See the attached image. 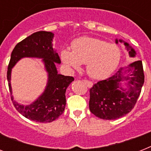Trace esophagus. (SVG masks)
Listing matches in <instances>:
<instances>
[{
    "mask_svg": "<svg viewBox=\"0 0 151 151\" xmlns=\"http://www.w3.org/2000/svg\"><path fill=\"white\" fill-rule=\"evenodd\" d=\"M83 82L85 83V85H87L88 87V88H92V85H93V84H92V82H91V81H87V80H83Z\"/></svg>",
    "mask_w": 151,
    "mask_h": 151,
    "instance_id": "34e87169",
    "label": "esophagus"
}]
</instances>
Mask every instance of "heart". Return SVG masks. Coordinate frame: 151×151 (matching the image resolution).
<instances>
[{"label": "heart", "mask_w": 151, "mask_h": 151, "mask_svg": "<svg viewBox=\"0 0 151 151\" xmlns=\"http://www.w3.org/2000/svg\"><path fill=\"white\" fill-rule=\"evenodd\" d=\"M121 56L119 47L89 37L76 39L72 43V51L66 48L60 52L62 62L67 68L79 70L86 63L88 75L98 80L105 79L114 72Z\"/></svg>", "instance_id": "1"}]
</instances>
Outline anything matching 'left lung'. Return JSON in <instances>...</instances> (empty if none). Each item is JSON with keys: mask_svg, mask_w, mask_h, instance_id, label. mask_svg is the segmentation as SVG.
Listing matches in <instances>:
<instances>
[{"mask_svg": "<svg viewBox=\"0 0 151 151\" xmlns=\"http://www.w3.org/2000/svg\"><path fill=\"white\" fill-rule=\"evenodd\" d=\"M124 43L130 57H135L136 51L129 43L115 40V43ZM127 87L122 88L121 82ZM144 83L143 63L135 61L106 80L100 81L90 89L89 110L96 117L104 120H114L129 114L136 103Z\"/></svg>", "mask_w": 151, "mask_h": 151, "instance_id": "obj_1", "label": "left lung"}]
</instances>
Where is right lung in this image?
Segmentation results:
<instances>
[{
    "label": "right lung",
    "instance_id": "add662e5",
    "mask_svg": "<svg viewBox=\"0 0 151 151\" xmlns=\"http://www.w3.org/2000/svg\"><path fill=\"white\" fill-rule=\"evenodd\" d=\"M52 32L38 31L18 43L13 49L8 64L7 78L11 96V69L20 59L26 57L42 58L48 73L46 89L40 97L29 105L19 104L11 96L13 105L19 112L28 119L41 123L52 122L63 113L66 106V91L74 78L58 73L56 63H61L58 53L53 49Z\"/></svg>",
    "mask_w": 151,
    "mask_h": 151
}]
</instances>
